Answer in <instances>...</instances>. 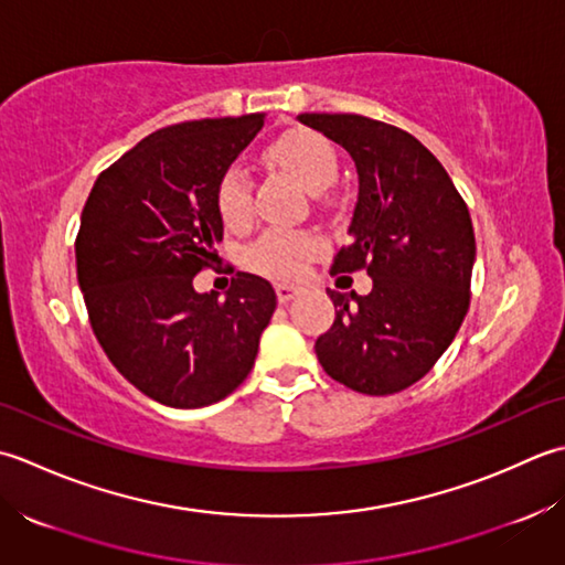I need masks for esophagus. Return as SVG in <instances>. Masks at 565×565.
<instances>
[{
  "instance_id": "esophagus-1",
  "label": "esophagus",
  "mask_w": 565,
  "mask_h": 565,
  "mask_svg": "<svg viewBox=\"0 0 565 565\" xmlns=\"http://www.w3.org/2000/svg\"><path fill=\"white\" fill-rule=\"evenodd\" d=\"M275 292H278V302L287 305V302H290V299H295L299 292H302V287L278 282V285H275Z\"/></svg>"
}]
</instances>
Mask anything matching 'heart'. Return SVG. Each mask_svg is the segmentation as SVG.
<instances>
[{"instance_id": "1", "label": "heart", "mask_w": 565, "mask_h": 565, "mask_svg": "<svg viewBox=\"0 0 565 565\" xmlns=\"http://www.w3.org/2000/svg\"><path fill=\"white\" fill-rule=\"evenodd\" d=\"M275 166L309 190L312 194L324 192L337 178V153L324 136L315 131H290L280 136L268 148ZM216 212L222 222L232 228L246 226L253 216L250 178L244 166H228L216 182ZM321 250V241L309 234H280L270 232L248 250V266L263 275L280 280H292L302 275L307 263Z\"/></svg>"}]
</instances>
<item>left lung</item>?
I'll use <instances>...</instances> for the list:
<instances>
[{"instance_id": "left-lung-1", "label": "left lung", "mask_w": 565, "mask_h": 565, "mask_svg": "<svg viewBox=\"0 0 565 565\" xmlns=\"http://www.w3.org/2000/svg\"><path fill=\"white\" fill-rule=\"evenodd\" d=\"M353 158L351 244L331 273L365 268L367 295L327 290L337 319L315 343L321 367L355 393L393 395L451 347L470 302L476 236L444 166L412 134L359 114H299Z\"/></svg>"}]
</instances>
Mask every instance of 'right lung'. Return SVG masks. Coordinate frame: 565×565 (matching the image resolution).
Wrapping results in <instances>:
<instances>
[{
  "instance_id": "add662e5",
  "label": "right lung",
  "mask_w": 565,
  "mask_h": 565,
  "mask_svg": "<svg viewBox=\"0 0 565 565\" xmlns=\"http://www.w3.org/2000/svg\"><path fill=\"white\" fill-rule=\"evenodd\" d=\"M266 114L168 126L97 178L75 241L89 324L114 367L166 407L198 409L250 373L275 312L266 278L236 273L224 299L194 290L224 222L216 182Z\"/></svg>"
}]
</instances>
